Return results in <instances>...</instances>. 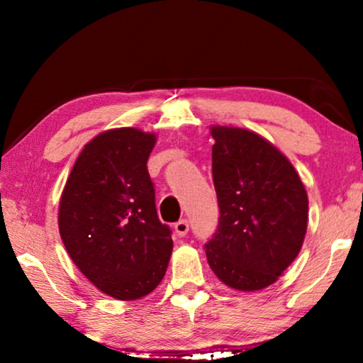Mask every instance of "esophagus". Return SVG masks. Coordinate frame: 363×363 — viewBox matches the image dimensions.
I'll return each mask as SVG.
<instances>
[{"mask_svg":"<svg viewBox=\"0 0 363 363\" xmlns=\"http://www.w3.org/2000/svg\"><path fill=\"white\" fill-rule=\"evenodd\" d=\"M189 232V220L181 219L179 223L174 224V233L177 237H186Z\"/></svg>","mask_w":363,"mask_h":363,"instance_id":"34e87169","label":"esophagus"}]
</instances>
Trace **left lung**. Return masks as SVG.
Masks as SVG:
<instances>
[{
  "instance_id": "obj_1",
  "label": "left lung",
  "mask_w": 363,
  "mask_h": 363,
  "mask_svg": "<svg viewBox=\"0 0 363 363\" xmlns=\"http://www.w3.org/2000/svg\"><path fill=\"white\" fill-rule=\"evenodd\" d=\"M219 225L206 243L216 277L237 291L275 284L303 247L309 200L284 153L255 131L211 126Z\"/></svg>"
}]
</instances>
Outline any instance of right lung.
<instances>
[{
  "label": "right lung",
  "mask_w": 363,
  "mask_h": 363,
  "mask_svg": "<svg viewBox=\"0 0 363 363\" xmlns=\"http://www.w3.org/2000/svg\"><path fill=\"white\" fill-rule=\"evenodd\" d=\"M155 133L115 128L89 140L59 201L67 253L97 290L120 301L147 296L167 274L173 240L160 223L147 160Z\"/></svg>",
  "instance_id": "obj_1"
}]
</instances>
